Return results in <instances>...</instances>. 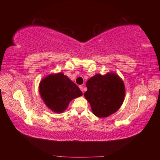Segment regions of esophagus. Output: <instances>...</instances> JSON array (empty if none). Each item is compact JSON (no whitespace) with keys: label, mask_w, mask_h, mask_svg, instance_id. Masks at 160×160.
Instances as JSON below:
<instances>
[{"label":"esophagus","mask_w":160,"mask_h":160,"mask_svg":"<svg viewBox=\"0 0 160 160\" xmlns=\"http://www.w3.org/2000/svg\"><path fill=\"white\" fill-rule=\"evenodd\" d=\"M80 90L82 92H84V88H83V86H80Z\"/></svg>","instance_id":"1"}]
</instances>
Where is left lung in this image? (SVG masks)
I'll return each mask as SVG.
<instances>
[{
	"instance_id": "8db88e82",
	"label": "left lung",
	"mask_w": 160,
	"mask_h": 160,
	"mask_svg": "<svg viewBox=\"0 0 160 160\" xmlns=\"http://www.w3.org/2000/svg\"><path fill=\"white\" fill-rule=\"evenodd\" d=\"M88 90L84 96L90 103L94 115L107 117L117 112L125 97V86L118 75L96 74L86 83Z\"/></svg>"
}]
</instances>
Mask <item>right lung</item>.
Here are the masks:
<instances>
[{"label":"right lung","instance_id":"add662e5","mask_svg":"<svg viewBox=\"0 0 160 160\" xmlns=\"http://www.w3.org/2000/svg\"><path fill=\"white\" fill-rule=\"evenodd\" d=\"M39 88L45 104L56 113L64 112L71 100L82 95L79 88L62 72L48 75L42 80Z\"/></svg>","mask_w":160,"mask_h":160}]
</instances>
